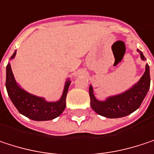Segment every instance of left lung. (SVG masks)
Wrapping results in <instances>:
<instances>
[{
  "label": "left lung",
  "instance_id": "1",
  "mask_svg": "<svg viewBox=\"0 0 154 154\" xmlns=\"http://www.w3.org/2000/svg\"><path fill=\"white\" fill-rule=\"evenodd\" d=\"M138 51L142 60H145L142 51ZM150 82L151 78L149 65L146 64L145 72L137 85L121 94L109 97L104 102L96 100L94 95L93 87L90 85L89 95L91 100V107L99 115L109 119L128 116L140 107L150 88Z\"/></svg>",
  "mask_w": 154,
  "mask_h": 154
}]
</instances>
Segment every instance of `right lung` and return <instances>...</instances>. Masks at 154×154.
<instances>
[{"mask_svg":"<svg viewBox=\"0 0 154 154\" xmlns=\"http://www.w3.org/2000/svg\"><path fill=\"white\" fill-rule=\"evenodd\" d=\"M15 55L16 52H14L11 59H13ZM70 81L68 80L60 101L55 103H48L45 101L44 98L35 96L21 89L16 83L11 64L8 63L7 65L6 88L8 94L17 110L24 116L33 120H51L60 116L66 107V97Z\"/></svg>","mask_w":154,"mask_h":154,"instance_id":"obj_1","label":"right lung"}]
</instances>
